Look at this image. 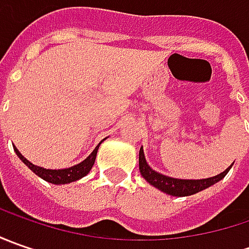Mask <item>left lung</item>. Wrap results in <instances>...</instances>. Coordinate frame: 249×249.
I'll return each mask as SVG.
<instances>
[{"label":"left lung","instance_id":"8db88e82","mask_svg":"<svg viewBox=\"0 0 249 249\" xmlns=\"http://www.w3.org/2000/svg\"><path fill=\"white\" fill-rule=\"evenodd\" d=\"M139 163L141 175L148 181L149 184L157 187V188H159L160 191H163L166 194H170V196H193V194H196L198 191L205 190L208 187L217 183L219 180H222L227 175V172L231 169V166H233L231 165L229 169H226L223 173H220L217 176L209 177V178H202V180H181V178H172V177L163 176V175H160L158 172L152 170L148 166L147 160H145L142 148H140Z\"/></svg>","mask_w":249,"mask_h":249}]
</instances>
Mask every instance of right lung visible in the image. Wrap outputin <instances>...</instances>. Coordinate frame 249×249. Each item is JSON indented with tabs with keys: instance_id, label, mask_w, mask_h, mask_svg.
<instances>
[{
	"instance_id": "1",
	"label": "right lung",
	"mask_w": 249,
	"mask_h": 249,
	"mask_svg": "<svg viewBox=\"0 0 249 249\" xmlns=\"http://www.w3.org/2000/svg\"><path fill=\"white\" fill-rule=\"evenodd\" d=\"M98 147H100V145H97L95 149L89 155V158L84 159L82 163L74 165V166L69 167V169H59V170H51V169H44V167L36 166L32 162H29L27 159L24 158L23 155H22L16 148H15V152H16V155H18L19 158L22 159V162H23L26 166L29 167L30 170H33L34 173H36L37 176L41 177L43 180L50 181V183H53V184H68V183H72V181H76V180L82 178V177H84L89 172H90L91 167L94 166Z\"/></svg>"
}]
</instances>
